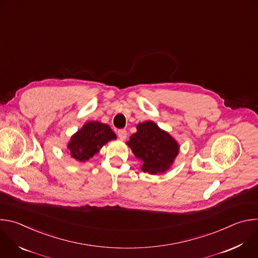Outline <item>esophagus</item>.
<instances>
[{"label": "esophagus", "mask_w": 258, "mask_h": 258, "mask_svg": "<svg viewBox=\"0 0 258 258\" xmlns=\"http://www.w3.org/2000/svg\"><path fill=\"white\" fill-rule=\"evenodd\" d=\"M117 136L120 140H124V139H126L127 133L125 130H119V131H117Z\"/></svg>", "instance_id": "1"}]
</instances>
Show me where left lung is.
Instances as JSON below:
<instances>
[{
	"instance_id": "obj_1",
	"label": "left lung",
	"mask_w": 258,
	"mask_h": 258,
	"mask_svg": "<svg viewBox=\"0 0 258 258\" xmlns=\"http://www.w3.org/2000/svg\"><path fill=\"white\" fill-rule=\"evenodd\" d=\"M137 130L127 145L135 156L142 160V170L151 174L163 173L178 153L177 143L153 121L139 123Z\"/></svg>"
}]
</instances>
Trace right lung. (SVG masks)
<instances>
[{
	"instance_id": "obj_1",
	"label": "right lung",
	"mask_w": 258,
	"mask_h": 258,
	"mask_svg": "<svg viewBox=\"0 0 258 258\" xmlns=\"http://www.w3.org/2000/svg\"><path fill=\"white\" fill-rule=\"evenodd\" d=\"M115 139L116 135L109 125L98 121H90L71 137L68 149L73 158L79 161H86L99 152L103 145Z\"/></svg>"
}]
</instances>
